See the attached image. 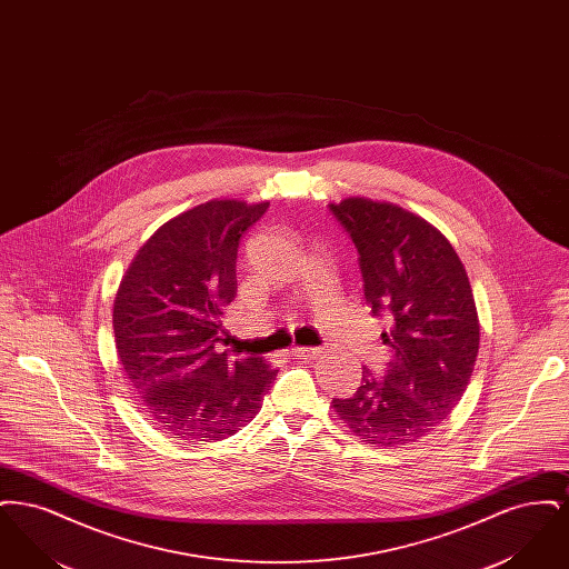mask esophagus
Masks as SVG:
<instances>
[{
	"label": "esophagus",
	"mask_w": 569,
	"mask_h": 569,
	"mask_svg": "<svg viewBox=\"0 0 569 569\" xmlns=\"http://www.w3.org/2000/svg\"><path fill=\"white\" fill-rule=\"evenodd\" d=\"M292 356H302V358H309V360H316L322 356V348H295Z\"/></svg>",
	"instance_id": "esophagus-1"
}]
</instances>
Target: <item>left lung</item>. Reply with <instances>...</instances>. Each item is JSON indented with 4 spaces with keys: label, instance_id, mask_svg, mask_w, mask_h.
I'll list each match as a JSON object with an SVG mask.
<instances>
[{
    "label": "left lung",
    "instance_id": "obj_1",
    "mask_svg": "<svg viewBox=\"0 0 569 569\" xmlns=\"http://www.w3.org/2000/svg\"><path fill=\"white\" fill-rule=\"evenodd\" d=\"M358 249L365 298L392 350L383 373L369 369L352 397L332 407L367 443L401 448L431 433L462 392L480 348L469 277L455 247L422 217L388 202L348 198L328 204Z\"/></svg>",
    "mask_w": 569,
    "mask_h": 569
}]
</instances>
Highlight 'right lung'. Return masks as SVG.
Listing matches in <instances>:
<instances>
[{
	"mask_svg": "<svg viewBox=\"0 0 569 569\" xmlns=\"http://www.w3.org/2000/svg\"><path fill=\"white\" fill-rule=\"evenodd\" d=\"M269 202L211 200L170 219L140 247L112 309L117 353L136 401L160 431L221 441L262 407L274 369L230 360L223 316L237 297V253Z\"/></svg>",
	"mask_w": 569,
	"mask_h": 569,
	"instance_id": "obj_1",
	"label": "right lung"
}]
</instances>
